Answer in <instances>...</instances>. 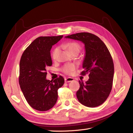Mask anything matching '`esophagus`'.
Segmentation results:
<instances>
[{"mask_svg":"<svg viewBox=\"0 0 133 133\" xmlns=\"http://www.w3.org/2000/svg\"><path fill=\"white\" fill-rule=\"evenodd\" d=\"M74 80V79L73 78H71V77H68L65 79V83H69L70 82H72Z\"/></svg>","mask_w":133,"mask_h":133,"instance_id":"esophagus-1","label":"esophagus"}]
</instances>
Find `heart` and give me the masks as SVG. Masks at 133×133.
Listing matches in <instances>:
<instances>
[{
  "label": "heart",
  "mask_w": 133,
  "mask_h": 133,
  "mask_svg": "<svg viewBox=\"0 0 133 133\" xmlns=\"http://www.w3.org/2000/svg\"><path fill=\"white\" fill-rule=\"evenodd\" d=\"M63 48H66V49L69 50V51L71 54L74 53H79L80 50V46L79 44L76 42H70L65 44L63 45ZM59 49V48H56L52 52L51 57L54 60H56L58 59V54ZM76 69V66L74 64H66L62 68V71L66 74H71Z\"/></svg>",
  "instance_id": "heart-1"
}]
</instances>
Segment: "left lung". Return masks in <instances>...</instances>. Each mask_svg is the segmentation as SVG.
Wrapping results in <instances>:
<instances>
[{"label":"left lung","instance_id":"left-lung-1","mask_svg":"<svg viewBox=\"0 0 133 133\" xmlns=\"http://www.w3.org/2000/svg\"><path fill=\"white\" fill-rule=\"evenodd\" d=\"M65 38L81 41L85 45V55L81 74L89 73L85 83L79 81L76 92L79 102L88 107L99 106L105 101L112 89L114 73V63L105 44L98 37L89 33H79Z\"/></svg>","mask_w":133,"mask_h":133}]
</instances>
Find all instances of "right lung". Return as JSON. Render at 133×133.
Listing matches in <instances>:
<instances>
[{"mask_svg": "<svg viewBox=\"0 0 133 133\" xmlns=\"http://www.w3.org/2000/svg\"><path fill=\"white\" fill-rule=\"evenodd\" d=\"M63 35L40 37L23 52L20 61L19 83L28 104L35 110H49L58 99V90L64 83L63 76L54 80L46 78L48 67L52 65L50 50Z\"/></svg>", "mask_w": 133, "mask_h": 133, "instance_id": "obj_1", "label": "right lung"}]
</instances>
